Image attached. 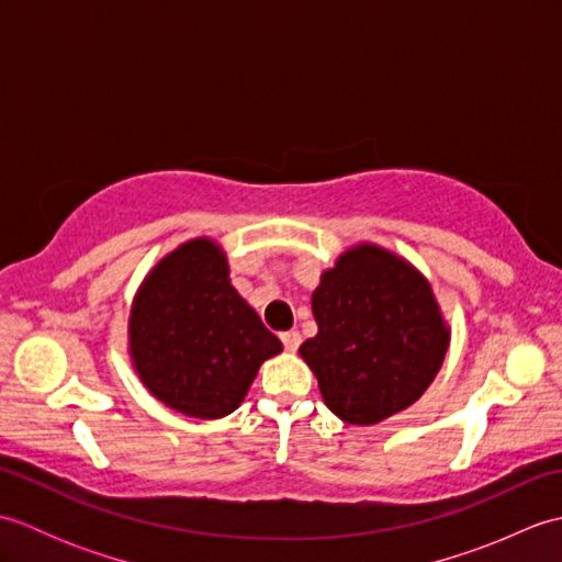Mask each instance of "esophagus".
<instances>
[{
    "label": "esophagus",
    "instance_id": "obj_1",
    "mask_svg": "<svg viewBox=\"0 0 562 562\" xmlns=\"http://www.w3.org/2000/svg\"><path fill=\"white\" fill-rule=\"evenodd\" d=\"M280 338H282V345L288 352H296V348H300V342H302L300 330H284Z\"/></svg>",
    "mask_w": 562,
    "mask_h": 562
}]
</instances>
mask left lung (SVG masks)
<instances>
[{
  "mask_svg": "<svg viewBox=\"0 0 562 562\" xmlns=\"http://www.w3.org/2000/svg\"><path fill=\"white\" fill-rule=\"evenodd\" d=\"M312 312L318 333L300 355L328 411L348 425H376L408 408L449 350L451 330L432 284L376 244L350 246L321 272Z\"/></svg>",
  "mask_w": 562,
  "mask_h": 562,
  "instance_id": "1",
  "label": "left lung"
}]
</instances>
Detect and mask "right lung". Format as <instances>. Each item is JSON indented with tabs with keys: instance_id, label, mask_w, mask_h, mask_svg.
I'll use <instances>...</instances> for the list:
<instances>
[{
	"instance_id": "obj_1",
	"label": "right lung",
	"mask_w": 562,
	"mask_h": 562,
	"mask_svg": "<svg viewBox=\"0 0 562 562\" xmlns=\"http://www.w3.org/2000/svg\"><path fill=\"white\" fill-rule=\"evenodd\" d=\"M127 352L154 398L195 420L244 403L260 364L282 352L256 308L234 290L229 260L210 236L166 254L133 300Z\"/></svg>"
}]
</instances>
